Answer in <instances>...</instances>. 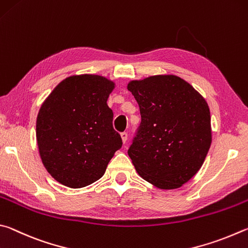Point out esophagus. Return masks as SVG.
<instances>
[{"instance_id": "obj_1", "label": "esophagus", "mask_w": 248, "mask_h": 248, "mask_svg": "<svg viewBox=\"0 0 248 248\" xmlns=\"http://www.w3.org/2000/svg\"><path fill=\"white\" fill-rule=\"evenodd\" d=\"M121 138H122V141H123V144H125V142H126V140H127V133L126 132L122 133Z\"/></svg>"}]
</instances>
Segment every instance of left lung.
Returning <instances> with one entry per match:
<instances>
[{"label": "left lung", "instance_id": "8db88e82", "mask_svg": "<svg viewBox=\"0 0 248 248\" xmlns=\"http://www.w3.org/2000/svg\"><path fill=\"white\" fill-rule=\"evenodd\" d=\"M141 123L128 155L142 179L160 189L183 186L202 168L211 145L205 98L175 75L131 80Z\"/></svg>", "mask_w": 248, "mask_h": 248}]
</instances>
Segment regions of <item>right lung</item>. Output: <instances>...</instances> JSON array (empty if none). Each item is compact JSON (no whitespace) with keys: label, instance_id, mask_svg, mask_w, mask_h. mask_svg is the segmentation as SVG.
I'll return each mask as SVG.
<instances>
[{"label":"right lung","instance_id":"add662e5","mask_svg":"<svg viewBox=\"0 0 248 248\" xmlns=\"http://www.w3.org/2000/svg\"><path fill=\"white\" fill-rule=\"evenodd\" d=\"M108 78L81 74L65 78L41 104L36 137L46 170L64 186L81 188L101 179L122 147L113 129Z\"/></svg>","mask_w":248,"mask_h":248}]
</instances>
